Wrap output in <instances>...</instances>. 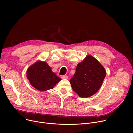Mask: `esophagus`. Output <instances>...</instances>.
Here are the masks:
<instances>
[{"label":"esophagus","mask_w":133,"mask_h":133,"mask_svg":"<svg viewBox=\"0 0 133 133\" xmlns=\"http://www.w3.org/2000/svg\"><path fill=\"white\" fill-rule=\"evenodd\" d=\"M61 79H67L68 78V76L67 75H62V76H61Z\"/></svg>","instance_id":"34e87169"}]
</instances>
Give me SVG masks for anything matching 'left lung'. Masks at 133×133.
Here are the masks:
<instances>
[{"label": "left lung", "instance_id": "8db88e82", "mask_svg": "<svg viewBox=\"0 0 133 133\" xmlns=\"http://www.w3.org/2000/svg\"><path fill=\"white\" fill-rule=\"evenodd\" d=\"M106 75L105 69L99 61L88 55L77 65L76 72L69 81L74 91L80 97L86 98L98 91Z\"/></svg>", "mask_w": 133, "mask_h": 133}]
</instances>
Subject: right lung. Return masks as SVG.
Listing matches in <instances>:
<instances>
[{"label": "right lung", "instance_id": "add662e5", "mask_svg": "<svg viewBox=\"0 0 133 133\" xmlns=\"http://www.w3.org/2000/svg\"><path fill=\"white\" fill-rule=\"evenodd\" d=\"M26 77L31 85L40 91H46L53 88L61 79L52 71L45 61L38 60L29 67Z\"/></svg>", "mask_w": 133, "mask_h": 133}]
</instances>
